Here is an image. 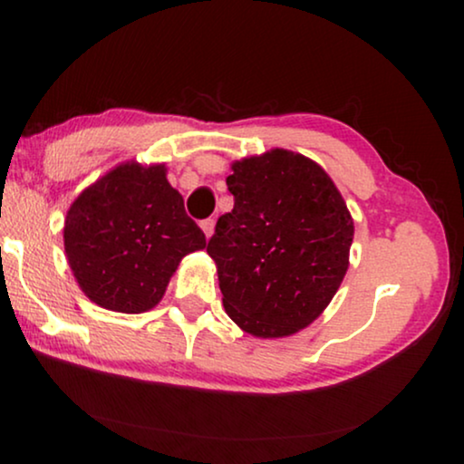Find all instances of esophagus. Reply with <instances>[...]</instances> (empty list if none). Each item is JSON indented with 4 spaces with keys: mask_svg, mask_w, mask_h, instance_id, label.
Listing matches in <instances>:
<instances>
[{
    "mask_svg": "<svg viewBox=\"0 0 464 464\" xmlns=\"http://www.w3.org/2000/svg\"><path fill=\"white\" fill-rule=\"evenodd\" d=\"M200 227H202V232H205V237H207V238H211V237H213V232H215V219H205V221H200Z\"/></svg>",
    "mask_w": 464,
    "mask_h": 464,
    "instance_id": "obj_1",
    "label": "esophagus"
}]
</instances>
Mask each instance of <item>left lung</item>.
I'll return each mask as SVG.
<instances>
[{"label":"left lung","mask_w":464,"mask_h":464,"mask_svg":"<svg viewBox=\"0 0 464 464\" xmlns=\"http://www.w3.org/2000/svg\"><path fill=\"white\" fill-rule=\"evenodd\" d=\"M234 208L207 253L224 308L256 338H287L319 319L348 270L353 215L321 164L275 148L232 162Z\"/></svg>","instance_id":"left-lung-1"}]
</instances>
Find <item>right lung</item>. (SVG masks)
<instances>
[{
	"label": "right lung",
	"instance_id": "1",
	"mask_svg": "<svg viewBox=\"0 0 464 464\" xmlns=\"http://www.w3.org/2000/svg\"><path fill=\"white\" fill-rule=\"evenodd\" d=\"M63 240L88 300L124 314L154 308L181 259L207 246L169 183L167 167L137 160L82 189L67 211Z\"/></svg>",
	"mask_w": 464,
	"mask_h": 464
}]
</instances>
